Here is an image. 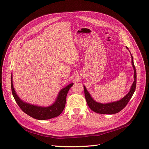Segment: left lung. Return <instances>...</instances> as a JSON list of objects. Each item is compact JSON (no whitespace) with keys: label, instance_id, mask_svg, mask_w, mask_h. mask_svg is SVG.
Wrapping results in <instances>:
<instances>
[{"label":"left lung","instance_id":"left-lung-1","mask_svg":"<svg viewBox=\"0 0 149 149\" xmlns=\"http://www.w3.org/2000/svg\"><path fill=\"white\" fill-rule=\"evenodd\" d=\"M127 49L128 48L126 47ZM132 57V65L134 68V81L132 84V86L130 88V91L128 93L127 95L125 96L123 98H122L120 100L118 101H115L110 103L107 104H102L96 102L91 97L90 94L87 91L86 88L84 86V96L86 100L87 104L89 107L94 112H96L99 114H114L118 112H120L121 110H123L124 108L127 104V103L131 99L133 94L136 90V81H137V74L136 68H135L133 57L131 55Z\"/></svg>","mask_w":149,"mask_h":149}]
</instances>
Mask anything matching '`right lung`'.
I'll use <instances>...</instances> for the list:
<instances>
[{
	"mask_svg": "<svg viewBox=\"0 0 149 149\" xmlns=\"http://www.w3.org/2000/svg\"><path fill=\"white\" fill-rule=\"evenodd\" d=\"M73 83L70 84L63 88L58 93L55 102L48 107H40L30 104L22 101L13 88L12 83V74L11 76V88L13 96L14 97L17 104L20 109L29 116L38 120H47L55 118L61 114L63 111L66 104V100L68 92Z\"/></svg>",
	"mask_w": 149,
	"mask_h": 149,
	"instance_id": "add662e5",
	"label": "right lung"
}]
</instances>
